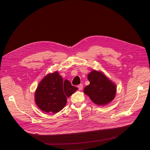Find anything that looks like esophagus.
<instances>
[{
	"label": "esophagus",
	"mask_w": 150,
	"mask_h": 150,
	"mask_svg": "<svg viewBox=\"0 0 150 150\" xmlns=\"http://www.w3.org/2000/svg\"><path fill=\"white\" fill-rule=\"evenodd\" d=\"M78 88L79 90H82L83 88V85L82 84H79L78 85Z\"/></svg>",
	"instance_id": "1"
}]
</instances>
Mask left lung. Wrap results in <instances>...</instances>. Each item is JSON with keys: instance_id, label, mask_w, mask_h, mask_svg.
Wrapping results in <instances>:
<instances>
[{"instance_id": "8db88e82", "label": "left lung", "mask_w": 150, "mask_h": 150, "mask_svg": "<svg viewBox=\"0 0 150 150\" xmlns=\"http://www.w3.org/2000/svg\"><path fill=\"white\" fill-rule=\"evenodd\" d=\"M90 84L83 89V93L97 105H105L115 97L116 85L101 71L93 69L88 75Z\"/></svg>"}]
</instances>
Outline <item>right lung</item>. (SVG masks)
Instances as JSON below:
<instances>
[{
	"label": "right lung",
	"mask_w": 150,
	"mask_h": 150,
	"mask_svg": "<svg viewBox=\"0 0 150 150\" xmlns=\"http://www.w3.org/2000/svg\"><path fill=\"white\" fill-rule=\"evenodd\" d=\"M77 90L68 79L63 81L56 71L47 74L39 82L35 92V102L42 111L56 113L67 104V98Z\"/></svg>",
	"instance_id": "right-lung-1"
}]
</instances>
